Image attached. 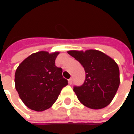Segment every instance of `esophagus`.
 <instances>
[{
	"mask_svg": "<svg viewBox=\"0 0 134 134\" xmlns=\"http://www.w3.org/2000/svg\"><path fill=\"white\" fill-rule=\"evenodd\" d=\"M72 82H73V79H72V78H69V83L70 85L72 84Z\"/></svg>",
	"mask_w": 134,
	"mask_h": 134,
	"instance_id": "obj_1",
	"label": "esophagus"
}]
</instances>
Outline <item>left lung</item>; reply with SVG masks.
Here are the masks:
<instances>
[{
    "label": "left lung",
    "instance_id": "left-lung-1",
    "mask_svg": "<svg viewBox=\"0 0 134 134\" xmlns=\"http://www.w3.org/2000/svg\"><path fill=\"white\" fill-rule=\"evenodd\" d=\"M68 54L84 68L86 79L80 86H74L78 100L86 107L98 110L110 103L119 89V69L113 59L97 50L69 51Z\"/></svg>",
    "mask_w": 134,
    "mask_h": 134
}]
</instances>
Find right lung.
<instances>
[{
    "instance_id": "obj_1",
    "label": "right lung",
    "mask_w": 134,
    "mask_h": 134,
    "mask_svg": "<svg viewBox=\"0 0 134 134\" xmlns=\"http://www.w3.org/2000/svg\"><path fill=\"white\" fill-rule=\"evenodd\" d=\"M59 52L39 51L29 56L18 65L15 74V89L28 108L44 111L58 98L68 80L62 75L63 69L55 65Z\"/></svg>"
}]
</instances>
